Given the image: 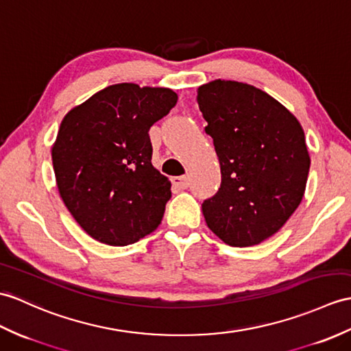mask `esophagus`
I'll return each instance as SVG.
<instances>
[{
    "label": "esophagus",
    "mask_w": 351,
    "mask_h": 351,
    "mask_svg": "<svg viewBox=\"0 0 351 351\" xmlns=\"http://www.w3.org/2000/svg\"><path fill=\"white\" fill-rule=\"evenodd\" d=\"M172 182L175 186H178V189L185 190V189H189L190 179H189V176H175V178H172Z\"/></svg>",
    "instance_id": "34e87169"
}]
</instances>
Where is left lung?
Returning a JSON list of instances; mask_svg holds the SVG:
<instances>
[{
    "mask_svg": "<svg viewBox=\"0 0 351 351\" xmlns=\"http://www.w3.org/2000/svg\"><path fill=\"white\" fill-rule=\"evenodd\" d=\"M197 103L221 169V186L202 205L205 221L227 245H258L302 202L311 165L304 128L274 97L236 80L199 86Z\"/></svg>",
    "mask_w": 351,
    "mask_h": 351,
    "instance_id": "obj_1",
    "label": "left lung"
}]
</instances>
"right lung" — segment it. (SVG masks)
Segmentation results:
<instances>
[{"label":"right lung","mask_w":351,"mask_h":351,"mask_svg":"<svg viewBox=\"0 0 351 351\" xmlns=\"http://www.w3.org/2000/svg\"><path fill=\"white\" fill-rule=\"evenodd\" d=\"M176 101L170 88L117 84L65 113L52 145L56 186L93 239L125 247L161 223L172 184L152 166L148 132Z\"/></svg>","instance_id":"obj_1"}]
</instances>
